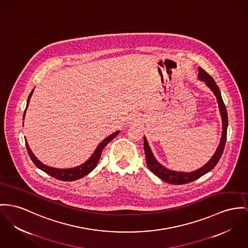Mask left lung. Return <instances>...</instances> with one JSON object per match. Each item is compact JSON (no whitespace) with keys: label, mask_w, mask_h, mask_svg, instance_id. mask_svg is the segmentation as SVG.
I'll list each match as a JSON object with an SVG mask.
<instances>
[{"label":"left lung","mask_w":248,"mask_h":248,"mask_svg":"<svg viewBox=\"0 0 248 248\" xmlns=\"http://www.w3.org/2000/svg\"><path fill=\"white\" fill-rule=\"evenodd\" d=\"M198 77L202 81L206 82V84L209 86V88L213 92V93L215 94L216 98H217V102L219 104V108H220V113H221L222 120H223V134H222L221 142L219 144V147H218L217 151L214 154V155L211 157V159L205 166H203L199 170L191 171V172H179V171H171V170H168V169L164 168L162 165H160L155 159L152 152L150 150V147H149V145L146 141V139L144 137L143 138V148H144V152H145V158H146L147 167L149 168L150 171L154 172L156 176H158L160 179H162L163 181L168 182L170 184H174V185L187 184V183H190V182H192V181L198 179L202 175H204L207 172L211 171L216 166L218 161L220 160V158L223 155V152H224V149H225V145H226V141H227L228 123H229L226 106H225L224 101L222 99L219 88L215 84V81L213 80V78L210 77V75L206 71H204L202 68H199Z\"/></svg>","instance_id":"left-lung-1"}]
</instances>
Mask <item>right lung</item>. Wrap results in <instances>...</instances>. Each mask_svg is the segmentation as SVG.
Instances as JSON below:
<instances>
[{"label": "right lung", "mask_w": 248, "mask_h": 248, "mask_svg": "<svg viewBox=\"0 0 248 248\" xmlns=\"http://www.w3.org/2000/svg\"><path fill=\"white\" fill-rule=\"evenodd\" d=\"M33 93V91L31 92V93L28 96V100H27V106L29 104V100L31 98V95ZM27 106H26V108H27ZM25 108V110H26ZM25 110H24V113H23V119H24V115H25ZM119 134V131H116L114 134L110 135L109 137L106 138L99 145L98 147L96 148L95 152L93 153V155L91 156V158L85 162L84 164L76 167V168H72V169H57V168H52V167H49V166H46L44 165L43 163H41L38 158L34 155V154L32 153V151L30 150L29 146H28V143L27 141H25V145H26V149H27V152L30 155V158L32 159V161L34 162V164L39 168L40 170H42L43 171H45L46 173L50 174L51 176L57 178L58 180H62V181H74V180H77L79 178H82L84 177L85 175H87L88 173H90L91 171H93L97 165L99 159H100V156H101V154L103 152L104 148L106 147V145L111 141L115 137Z\"/></svg>", "instance_id": "right-lung-1"}]
</instances>
